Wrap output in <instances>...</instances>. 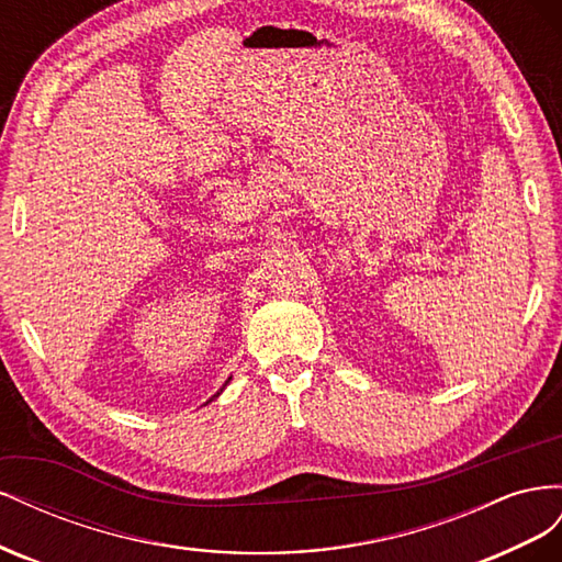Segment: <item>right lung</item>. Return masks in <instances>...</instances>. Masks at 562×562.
Masks as SVG:
<instances>
[{
  "mask_svg": "<svg viewBox=\"0 0 562 562\" xmlns=\"http://www.w3.org/2000/svg\"><path fill=\"white\" fill-rule=\"evenodd\" d=\"M229 380H232V378H229ZM229 380H227V382H229ZM227 382H225V386H227ZM225 386H223V389H225ZM223 389H220V391H217V394H215V396H220V394H223ZM215 396H213V398H215Z\"/></svg>",
  "mask_w": 562,
  "mask_h": 562,
  "instance_id": "obj_1",
  "label": "right lung"
}]
</instances>
